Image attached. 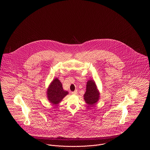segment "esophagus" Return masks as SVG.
Here are the masks:
<instances>
[{
	"instance_id": "34e87169",
	"label": "esophagus",
	"mask_w": 150,
	"mask_h": 150,
	"mask_svg": "<svg viewBox=\"0 0 150 150\" xmlns=\"http://www.w3.org/2000/svg\"><path fill=\"white\" fill-rule=\"evenodd\" d=\"M78 93V92H77V91H74V92H72L71 93L72 94H76Z\"/></svg>"
}]
</instances>
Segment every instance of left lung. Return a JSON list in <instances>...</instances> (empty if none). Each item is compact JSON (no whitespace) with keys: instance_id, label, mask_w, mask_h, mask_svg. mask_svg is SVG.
<instances>
[{"instance_id":"1","label":"left lung","mask_w":150,"mask_h":150,"mask_svg":"<svg viewBox=\"0 0 150 150\" xmlns=\"http://www.w3.org/2000/svg\"><path fill=\"white\" fill-rule=\"evenodd\" d=\"M99 98L100 93L98 92L95 83L92 80H89L87 82L86 89L84 95V100L86 103L92 106L97 102Z\"/></svg>"}]
</instances>
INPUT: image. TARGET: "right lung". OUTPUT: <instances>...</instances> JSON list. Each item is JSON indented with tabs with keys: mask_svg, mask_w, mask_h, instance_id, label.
<instances>
[{
	"mask_svg": "<svg viewBox=\"0 0 150 150\" xmlns=\"http://www.w3.org/2000/svg\"><path fill=\"white\" fill-rule=\"evenodd\" d=\"M68 94L64 91L61 81L57 78L53 80L47 90L48 98L53 104L57 105Z\"/></svg>",
	"mask_w": 150,
	"mask_h": 150,
	"instance_id": "obj_1",
	"label": "right lung"
}]
</instances>
